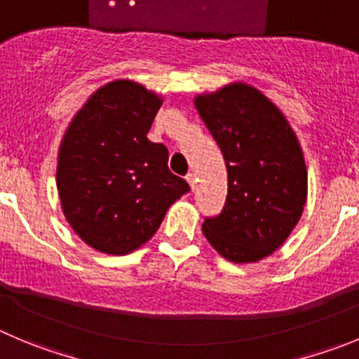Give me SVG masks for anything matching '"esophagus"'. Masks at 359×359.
I'll use <instances>...</instances> for the list:
<instances>
[{
  "label": "esophagus",
  "mask_w": 359,
  "mask_h": 359,
  "mask_svg": "<svg viewBox=\"0 0 359 359\" xmlns=\"http://www.w3.org/2000/svg\"><path fill=\"white\" fill-rule=\"evenodd\" d=\"M186 180H187V184H189V186H191V189L195 191V187H196V177H195V173H187Z\"/></svg>",
  "instance_id": "1"
}]
</instances>
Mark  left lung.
I'll return each instance as SVG.
<instances>
[{"label":"left lung","mask_w":359,"mask_h":359,"mask_svg":"<svg viewBox=\"0 0 359 359\" xmlns=\"http://www.w3.org/2000/svg\"><path fill=\"white\" fill-rule=\"evenodd\" d=\"M229 173L225 205L203 236L232 262H257L283 244L306 202V166L292 127L253 86L236 83L195 100Z\"/></svg>","instance_id":"left-lung-1"}]
</instances>
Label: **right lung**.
I'll use <instances>...</instances> for the list:
<instances>
[{
    "label": "right lung",
    "instance_id": "obj_1",
    "mask_svg": "<svg viewBox=\"0 0 359 359\" xmlns=\"http://www.w3.org/2000/svg\"><path fill=\"white\" fill-rule=\"evenodd\" d=\"M161 99L133 81L97 90L70 122L56 186L67 221L95 250L126 255L145 244L189 191L168 168V149L147 133Z\"/></svg>",
    "mask_w": 359,
    "mask_h": 359
}]
</instances>
